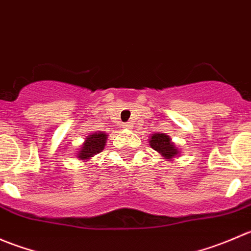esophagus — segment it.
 <instances>
[{"label":"esophagus","instance_id":"34e87169","mask_svg":"<svg viewBox=\"0 0 251 251\" xmlns=\"http://www.w3.org/2000/svg\"><path fill=\"white\" fill-rule=\"evenodd\" d=\"M123 127L127 128V130H131V128L133 127V125H132V123H125V124H123Z\"/></svg>","mask_w":251,"mask_h":251}]
</instances>
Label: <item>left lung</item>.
I'll use <instances>...</instances> for the list:
<instances>
[{"label": "left lung", "mask_w": 251, "mask_h": 251, "mask_svg": "<svg viewBox=\"0 0 251 251\" xmlns=\"http://www.w3.org/2000/svg\"><path fill=\"white\" fill-rule=\"evenodd\" d=\"M149 144L154 151L160 153L161 156L168 160H171L178 154V149L176 148L171 138L165 133H154L149 140Z\"/></svg>", "instance_id": "obj_1"}]
</instances>
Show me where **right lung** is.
I'll return each instance as SVG.
<instances>
[{"mask_svg":"<svg viewBox=\"0 0 251 251\" xmlns=\"http://www.w3.org/2000/svg\"><path fill=\"white\" fill-rule=\"evenodd\" d=\"M107 138V133L100 132V131L88 135L80 148L77 158L80 160H90L93 155H97L104 149Z\"/></svg>","mask_w":251,"mask_h":251,"instance_id":"obj_1","label":"right lung"}]
</instances>
